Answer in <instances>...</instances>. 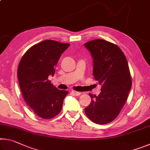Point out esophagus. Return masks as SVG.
Returning <instances> with one entry per match:
<instances>
[{"label": "esophagus", "mask_w": 150, "mask_h": 150, "mask_svg": "<svg viewBox=\"0 0 150 150\" xmlns=\"http://www.w3.org/2000/svg\"><path fill=\"white\" fill-rule=\"evenodd\" d=\"M72 94V95H73L74 96H79L81 95V93L79 92H77V91H72L71 93Z\"/></svg>", "instance_id": "34e87169"}]
</instances>
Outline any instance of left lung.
Masks as SVG:
<instances>
[{
	"mask_svg": "<svg viewBox=\"0 0 150 150\" xmlns=\"http://www.w3.org/2000/svg\"><path fill=\"white\" fill-rule=\"evenodd\" d=\"M93 59V75L102 86L98 96L89 94L90 105L86 115L96 124L110 122L117 117L132 87L128 62L117 45L104 40L85 43Z\"/></svg>",
	"mask_w": 150,
	"mask_h": 150,
	"instance_id": "obj_1",
	"label": "left lung"
}]
</instances>
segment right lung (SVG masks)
Masks as SVG:
<instances>
[{
  "mask_svg": "<svg viewBox=\"0 0 150 150\" xmlns=\"http://www.w3.org/2000/svg\"><path fill=\"white\" fill-rule=\"evenodd\" d=\"M54 40H44L25 53L18 67V79L25 101L40 118L55 117L62 109L67 91H61L47 79L55 74L61 55L69 47Z\"/></svg>",
  "mask_w": 150,
  "mask_h": 150,
  "instance_id": "obj_1",
  "label": "right lung"
}]
</instances>
